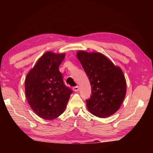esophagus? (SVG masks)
Masks as SVG:
<instances>
[{"instance_id":"1","label":"esophagus","mask_w":153,"mask_h":153,"mask_svg":"<svg viewBox=\"0 0 153 153\" xmlns=\"http://www.w3.org/2000/svg\"><path fill=\"white\" fill-rule=\"evenodd\" d=\"M79 86H75V87H74L73 88V90H74V91H75V92H77L79 90Z\"/></svg>"}]
</instances>
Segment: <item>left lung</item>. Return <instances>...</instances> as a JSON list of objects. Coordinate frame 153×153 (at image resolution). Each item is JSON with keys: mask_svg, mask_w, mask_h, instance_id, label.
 Listing matches in <instances>:
<instances>
[{"mask_svg": "<svg viewBox=\"0 0 153 153\" xmlns=\"http://www.w3.org/2000/svg\"><path fill=\"white\" fill-rule=\"evenodd\" d=\"M76 56L91 85L92 95L86 100L88 110L100 118L113 115L126 94V80L121 69L97 52L79 51Z\"/></svg>", "mask_w": 153, "mask_h": 153, "instance_id": "obj_1", "label": "left lung"}]
</instances>
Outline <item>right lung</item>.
Masks as SVG:
<instances>
[{
    "instance_id": "add662e5",
    "label": "right lung",
    "mask_w": 153,
    "mask_h": 153,
    "mask_svg": "<svg viewBox=\"0 0 153 153\" xmlns=\"http://www.w3.org/2000/svg\"><path fill=\"white\" fill-rule=\"evenodd\" d=\"M65 56V53L46 52L25 77V92L28 104L44 120H52L60 116L72 93L64 84L59 70Z\"/></svg>"
}]
</instances>
